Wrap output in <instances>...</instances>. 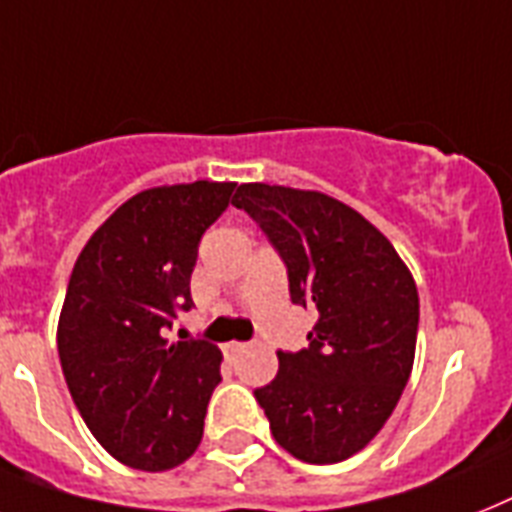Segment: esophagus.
I'll return each instance as SVG.
<instances>
[{"mask_svg":"<svg viewBox=\"0 0 512 512\" xmlns=\"http://www.w3.org/2000/svg\"><path fill=\"white\" fill-rule=\"evenodd\" d=\"M244 347H247V344H244V342H228V344H226V352H231V355H236V352H242Z\"/></svg>","mask_w":512,"mask_h":512,"instance_id":"34e87169","label":"esophagus"}]
</instances>
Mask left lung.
Listing matches in <instances>:
<instances>
[{
    "instance_id": "left-lung-1",
    "label": "left lung",
    "mask_w": 512,
    "mask_h": 512,
    "mask_svg": "<svg viewBox=\"0 0 512 512\" xmlns=\"http://www.w3.org/2000/svg\"><path fill=\"white\" fill-rule=\"evenodd\" d=\"M234 205L281 255L294 305L315 313L307 347L278 352L257 405L294 458L347 460L384 429L413 371V276L376 226L321 191L242 184Z\"/></svg>"
}]
</instances>
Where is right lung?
I'll return each instance as SVG.
<instances>
[{
  "instance_id": "obj_1",
  "label": "right lung",
  "mask_w": 512,
  "mask_h": 512,
  "mask_svg": "<svg viewBox=\"0 0 512 512\" xmlns=\"http://www.w3.org/2000/svg\"><path fill=\"white\" fill-rule=\"evenodd\" d=\"M234 189L141 191L94 231L70 273L57 326L70 397L94 439L139 471L176 468L202 442L223 357L205 339L170 344L165 334L194 307L199 242Z\"/></svg>"
}]
</instances>
